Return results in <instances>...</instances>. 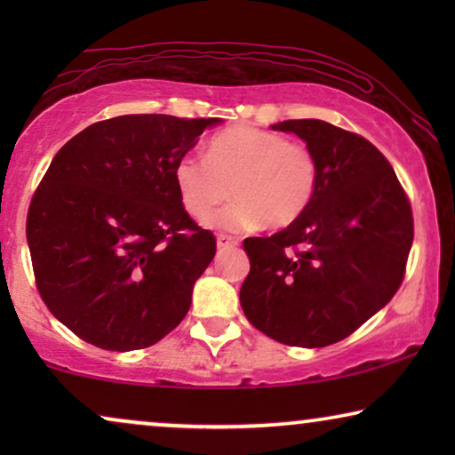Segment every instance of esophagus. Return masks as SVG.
<instances>
[{
    "mask_svg": "<svg viewBox=\"0 0 455 455\" xmlns=\"http://www.w3.org/2000/svg\"><path fill=\"white\" fill-rule=\"evenodd\" d=\"M238 246V238H232V235L220 234L217 235V248H234Z\"/></svg>",
    "mask_w": 455,
    "mask_h": 455,
    "instance_id": "esophagus-1",
    "label": "esophagus"
}]
</instances>
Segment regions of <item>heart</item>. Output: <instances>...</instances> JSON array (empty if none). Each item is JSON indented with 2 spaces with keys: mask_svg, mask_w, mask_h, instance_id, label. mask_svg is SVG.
Wrapping results in <instances>:
<instances>
[{
  "mask_svg": "<svg viewBox=\"0 0 455 455\" xmlns=\"http://www.w3.org/2000/svg\"><path fill=\"white\" fill-rule=\"evenodd\" d=\"M173 184L182 207L198 221L234 195L235 201L211 217V228L246 232L265 223L279 229L310 207L319 165L302 142L265 128L238 126L213 136L204 157L184 153L173 165Z\"/></svg>",
  "mask_w": 455,
  "mask_h": 455,
  "instance_id": "b5f03b06",
  "label": "heart"
}]
</instances>
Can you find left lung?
I'll use <instances>...</instances> for the list:
<instances>
[{"label": "left lung", "mask_w": 455, "mask_h": 455, "mask_svg": "<svg viewBox=\"0 0 455 455\" xmlns=\"http://www.w3.org/2000/svg\"><path fill=\"white\" fill-rule=\"evenodd\" d=\"M273 130L307 142L319 165L310 207L269 238H246L251 273L240 288L246 319L285 346L347 338L402 285L414 223L406 192L381 151L323 120Z\"/></svg>", "instance_id": "left-lung-1"}]
</instances>
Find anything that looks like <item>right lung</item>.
I'll return each mask as SVG.
<instances>
[{"label": "right lung", "instance_id": "right-lung-1", "mask_svg": "<svg viewBox=\"0 0 455 455\" xmlns=\"http://www.w3.org/2000/svg\"><path fill=\"white\" fill-rule=\"evenodd\" d=\"M220 117L120 116L60 148L27 217L36 288L55 319L114 352L180 325L215 235L180 203L173 165Z\"/></svg>", "mask_w": 455, "mask_h": 455}]
</instances>
